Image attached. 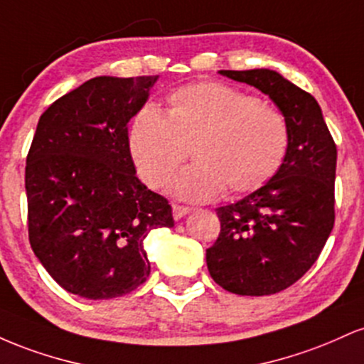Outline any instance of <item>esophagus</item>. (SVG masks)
<instances>
[{"label": "esophagus", "mask_w": 364, "mask_h": 364, "mask_svg": "<svg viewBox=\"0 0 364 364\" xmlns=\"http://www.w3.org/2000/svg\"><path fill=\"white\" fill-rule=\"evenodd\" d=\"M190 212H191V208L186 205H179V203H174L173 205V215L176 220L183 219V217H185L186 214H190Z\"/></svg>", "instance_id": "obj_1"}]
</instances>
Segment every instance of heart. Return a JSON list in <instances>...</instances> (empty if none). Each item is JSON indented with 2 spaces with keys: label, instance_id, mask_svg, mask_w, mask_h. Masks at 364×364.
Segmentation results:
<instances>
[{
  "label": "heart",
  "instance_id": "heart-1",
  "mask_svg": "<svg viewBox=\"0 0 364 364\" xmlns=\"http://www.w3.org/2000/svg\"><path fill=\"white\" fill-rule=\"evenodd\" d=\"M291 145L286 116L274 106L220 82L185 85L136 112L128 150L141 181L161 188L190 156L196 162L173 183L179 196L210 200L248 195L277 176Z\"/></svg>",
  "mask_w": 364,
  "mask_h": 364
}]
</instances>
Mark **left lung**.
I'll use <instances>...</instances> for the list:
<instances>
[{"label": "left lung", "mask_w": 364, "mask_h": 364, "mask_svg": "<svg viewBox=\"0 0 364 364\" xmlns=\"http://www.w3.org/2000/svg\"><path fill=\"white\" fill-rule=\"evenodd\" d=\"M219 73L269 95L289 123L291 145L272 181L215 208L220 232L207 250L208 272L235 294H275L311 269L332 232L336 141L315 97L277 72Z\"/></svg>", "instance_id": "8db88e82"}]
</instances>
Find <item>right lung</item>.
<instances>
[{"mask_svg":"<svg viewBox=\"0 0 364 364\" xmlns=\"http://www.w3.org/2000/svg\"><path fill=\"white\" fill-rule=\"evenodd\" d=\"M157 75L95 77L54 101L25 166L28 241L63 289L111 299L147 281L144 241L173 228V208L136 178L128 123Z\"/></svg>","mask_w":364,"mask_h":364,"instance_id":"obj_1","label":"right lung"}]
</instances>
